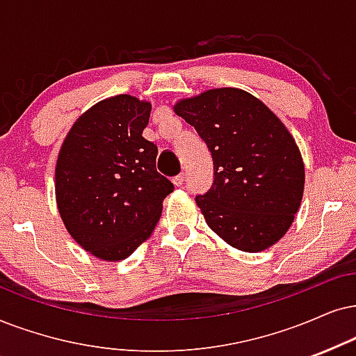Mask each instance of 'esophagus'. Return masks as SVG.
<instances>
[{
  "label": "esophagus",
  "mask_w": 356,
  "mask_h": 356,
  "mask_svg": "<svg viewBox=\"0 0 356 356\" xmlns=\"http://www.w3.org/2000/svg\"><path fill=\"white\" fill-rule=\"evenodd\" d=\"M184 181H186V174L184 172H181V174H177L175 175V177H172V182H174V186H182L184 184Z\"/></svg>",
  "instance_id": "obj_1"
}]
</instances>
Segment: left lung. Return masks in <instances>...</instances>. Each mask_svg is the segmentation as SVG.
I'll list each match as a JSON object with an SVG mask.
<instances>
[{
    "instance_id": "left-lung-1",
    "label": "left lung",
    "mask_w": 356,
    "mask_h": 356,
    "mask_svg": "<svg viewBox=\"0 0 356 356\" xmlns=\"http://www.w3.org/2000/svg\"><path fill=\"white\" fill-rule=\"evenodd\" d=\"M213 159V184L195 202L217 235L259 253L289 230L304 193L294 138L263 102L240 88H213L175 103Z\"/></svg>"
}]
</instances>
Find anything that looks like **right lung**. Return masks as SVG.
Masks as SVG:
<instances>
[{
    "label": "right lung",
    "instance_id": "obj_1",
    "mask_svg": "<svg viewBox=\"0 0 356 356\" xmlns=\"http://www.w3.org/2000/svg\"><path fill=\"white\" fill-rule=\"evenodd\" d=\"M151 103L106 98L80 116L58 151L56 199L67 232L97 258L120 261L149 238L174 184L143 138Z\"/></svg>",
    "mask_w": 356,
    "mask_h": 356
}]
</instances>
